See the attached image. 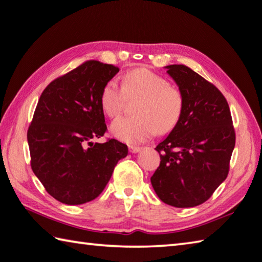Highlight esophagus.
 <instances>
[{"label":"esophagus","mask_w":262,"mask_h":262,"mask_svg":"<svg viewBox=\"0 0 262 262\" xmlns=\"http://www.w3.org/2000/svg\"><path fill=\"white\" fill-rule=\"evenodd\" d=\"M128 149H129V152H132V154H137V152L141 151L142 147H140V146H134V145H129V146H128Z\"/></svg>","instance_id":"34e87169"}]
</instances>
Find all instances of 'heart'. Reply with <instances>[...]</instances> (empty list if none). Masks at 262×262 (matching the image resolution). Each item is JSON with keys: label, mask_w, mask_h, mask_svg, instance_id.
I'll return each mask as SVG.
<instances>
[{"label": "heart", "mask_w": 262, "mask_h": 262, "mask_svg": "<svg viewBox=\"0 0 262 262\" xmlns=\"http://www.w3.org/2000/svg\"><path fill=\"white\" fill-rule=\"evenodd\" d=\"M127 98H141L135 107L136 117L120 118L111 125L112 135L127 143H140L157 133L168 134L183 115L184 98L168 80L146 68L129 70L121 87L115 79L103 85L99 102L110 118L122 113Z\"/></svg>", "instance_id": "b5f03b06"}]
</instances>
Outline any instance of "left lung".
<instances>
[{
  "label": "left lung",
  "instance_id": "obj_1",
  "mask_svg": "<svg viewBox=\"0 0 262 262\" xmlns=\"http://www.w3.org/2000/svg\"><path fill=\"white\" fill-rule=\"evenodd\" d=\"M167 73L184 98L179 125L156 146L160 165L151 177L157 196L174 207L205 203L229 173L236 134L226 97L185 65Z\"/></svg>",
  "mask_w": 262,
  "mask_h": 262
}]
</instances>
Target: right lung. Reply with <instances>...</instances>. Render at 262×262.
<instances>
[{"label":"right lung","instance_id":"add662e5","mask_svg":"<svg viewBox=\"0 0 262 262\" xmlns=\"http://www.w3.org/2000/svg\"><path fill=\"white\" fill-rule=\"evenodd\" d=\"M119 68L87 60L47 85L27 130L31 167L46 191L68 205L97 198L128 147L115 139L93 143L107 130L99 102Z\"/></svg>","mask_w":262,"mask_h":262}]
</instances>
